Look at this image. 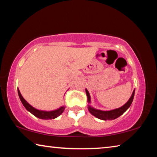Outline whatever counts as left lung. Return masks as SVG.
Returning a JSON list of instances; mask_svg holds the SVG:
<instances>
[{"label":"left lung","instance_id":"left-lung-1","mask_svg":"<svg viewBox=\"0 0 157 157\" xmlns=\"http://www.w3.org/2000/svg\"><path fill=\"white\" fill-rule=\"evenodd\" d=\"M86 94L87 95V100H88L89 102H90L91 101H90L89 93L86 89ZM134 91H133L132 96L129 98L128 102H127L126 104H124L123 107H121L118 109H116L105 111L95 109L92 108L91 106H89V111H90V113H91L92 115H94L98 118L101 119V120H104V121L113 120V119H116L117 118H118L119 116H121L122 114H123L124 111H125L127 109L130 107V105H131L133 101V99H134Z\"/></svg>","mask_w":157,"mask_h":157}]
</instances>
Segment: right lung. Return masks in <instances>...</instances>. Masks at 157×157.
I'll return each instance as SVG.
<instances>
[{"mask_svg":"<svg viewBox=\"0 0 157 157\" xmlns=\"http://www.w3.org/2000/svg\"><path fill=\"white\" fill-rule=\"evenodd\" d=\"M18 96L20 98V100L21 102L23 103V105L25 107L26 109L30 111L31 113H33L34 116L41 119H46V120H48V119H53L57 118V117L59 116L63 113V111H64V107H60L57 110L52 111H39L37 110L36 109L32 107L30 105H29L28 103L26 102V100L23 98L22 95H21L19 90L18 89Z\"/></svg>","mask_w":157,"mask_h":157,"instance_id":"add662e5","label":"right lung"}]
</instances>
